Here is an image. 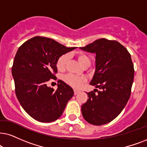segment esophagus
<instances>
[{
	"label": "esophagus",
	"mask_w": 147,
	"mask_h": 147,
	"mask_svg": "<svg viewBox=\"0 0 147 147\" xmlns=\"http://www.w3.org/2000/svg\"><path fill=\"white\" fill-rule=\"evenodd\" d=\"M80 92L79 90H74V94H75V95H77V94H79Z\"/></svg>",
	"instance_id": "obj_1"
}]
</instances>
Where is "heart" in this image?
<instances>
[{
	"instance_id": "b5f03b06",
	"label": "heart",
	"mask_w": 147,
	"mask_h": 147,
	"mask_svg": "<svg viewBox=\"0 0 147 147\" xmlns=\"http://www.w3.org/2000/svg\"><path fill=\"white\" fill-rule=\"evenodd\" d=\"M77 59L79 62L82 64L83 67L85 66H90L91 64V60L90 57L88 56L85 53H79L77 55ZM68 61V55L64 54L59 57L58 60H57L56 66L57 68L59 70H64L66 68V64ZM64 81H66L68 84L71 85L72 87H79L83 83L85 82L86 79L83 77H79V76H77L72 74H68V75H66L64 77Z\"/></svg>"
}]
</instances>
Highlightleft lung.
Returning <instances> with one entry per match:
<instances>
[{"label": "left lung", "instance_id": "1", "mask_svg": "<svg viewBox=\"0 0 147 147\" xmlns=\"http://www.w3.org/2000/svg\"><path fill=\"white\" fill-rule=\"evenodd\" d=\"M80 49L96 53L95 72L90 84L98 94L87 93L88 99L81 107L83 118L95 125L107 124L125 107L131 94L134 69L129 53L116 40H96Z\"/></svg>", "mask_w": 147, "mask_h": 147}]
</instances>
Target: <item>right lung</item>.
Here are the masks:
<instances>
[{"mask_svg":"<svg viewBox=\"0 0 147 147\" xmlns=\"http://www.w3.org/2000/svg\"><path fill=\"white\" fill-rule=\"evenodd\" d=\"M76 47H66L47 37L35 36L22 45L12 66L16 94L22 108L35 120L54 121L64 112L74 95L71 87L58 81L54 90L47 82L55 79L56 63L61 55Z\"/></svg>","mask_w":147,"mask_h":147,"instance_id":"right-lung-1","label":"right lung"}]
</instances>
